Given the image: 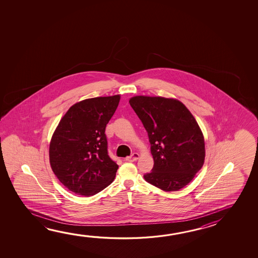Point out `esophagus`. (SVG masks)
I'll list each match as a JSON object with an SVG mask.
<instances>
[{
    "label": "esophagus",
    "mask_w": 258,
    "mask_h": 258,
    "mask_svg": "<svg viewBox=\"0 0 258 258\" xmlns=\"http://www.w3.org/2000/svg\"><path fill=\"white\" fill-rule=\"evenodd\" d=\"M139 157H140V155L138 153H133L131 156L126 157V161H127V162H134V161L138 160Z\"/></svg>",
    "instance_id": "1"
}]
</instances>
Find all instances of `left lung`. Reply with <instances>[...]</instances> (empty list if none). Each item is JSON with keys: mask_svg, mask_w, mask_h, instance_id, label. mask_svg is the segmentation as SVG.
Segmentation results:
<instances>
[{"mask_svg": "<svg viewBox=\"0 0 258 258\" xmlns=\"http://www.w3.org/2000/svg\"><path fill=\"white\" fill-rule=\"evenodd\" d=\"M132 109L148 131L154 167L147 182L165 191L179 190L203 167V132L190 110L175 99L135 96Z\"/></svg>", "mask_w": 258, "mask_h": 258, "instance_id": "8db88e82", "label": "left lung"}]
</instances>
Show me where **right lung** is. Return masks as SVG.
<instances>
[{
    "instance_id": "1",
    "label": "right lung",
    "mask_w": 258,
    "mask_h": 258,
    "mask_svg": "<svg viewBox=\"0 0 258 258\" xmlns=\"http://www.w3.org/2000/svg\"><path fill=\"white\" fill-rule=\"evenodd\" d=\"M119 99L114 95L77 102L61 118L52 136L51 168L76 195H96L114 180L118 165L108 154L105 128Z\"/></svg>"
}]
</instances>
